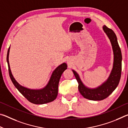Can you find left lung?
<instances>
[{
    "label": "left lung",
    "mask_w": 128,
    "mask_h": 128,
    "mask_svg": "<svg viewBox=\"0 0 128 128\" xmlns=\"http://www.w3.org/2000/svg\"><path fill=\"white\" fill-rule=\"evenodd\" d=\"M103 30L109 38L114 54L113 67L107 79L96 88H90L84 85L79 74L75 70H72L78 82L80 92L84 98L92 100H102L107 98L116 89L121 78L122 55L118 39L113 30L106 25L103 26Z\"/></svg>",
    "instance_id": "8db88e82"
}]
</instances>
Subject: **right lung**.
I'll list each match as a JSON object with an SVG mask.
<instances>
[{
    "label": "right lung",
    "instance_id": "obj_1",
    "mask_svg": "<svg viewBox=\"0 0 128 128\" xmlns=\"http://www.w3.org/2000/svg\"><path fill=\"white\" fill-rule=\"evenodd\" d=\"M10 50V47L8 48L7 56L8 71L12 82L17 89L19 91V92L30 102L36 104H43L55 100L58 96V86H59L60 77L64 71L67 69V64L66 62H63L59 65L54 69L50 78L44 87L38 89H32L21 85L17 82L14 76L12 75L9 62Z\"/></svg>",
    "mask_w": 128,
    "mask_h": 128
}]
</instances>
